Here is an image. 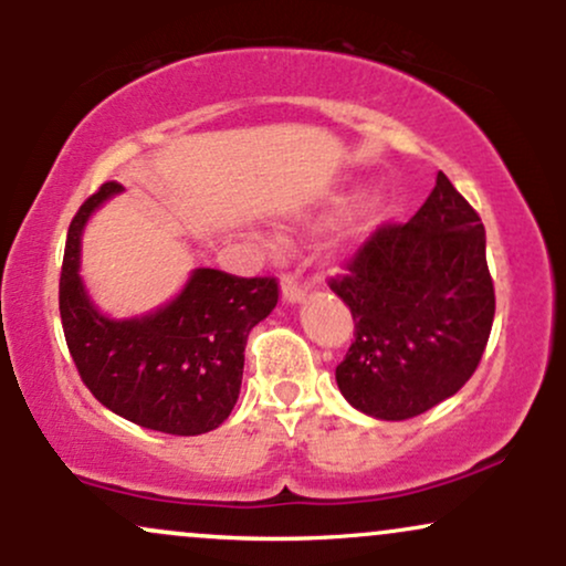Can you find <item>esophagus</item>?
<instances>
[{
    "mask_svg": "<svg viewBox=\"0 0 566 566\" xmlns=\"http://www.w3.org/2000/svg\"><path fill=\"white\" fill-rule=\"evenodd\" d=\"M303 295H305V284L303 282H297V279L290 276V274L282 279V297H284V301L301 303Z\"/></svg>",
    "mask_w": 566,
    "mask_h": 566,
    "instance_id": "34e87169",
    "label": "esophagus"
}]
</instances>
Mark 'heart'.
<instances>
[{"instance_id":"1","label":"heart","mask_w":566,"mask_h":566,"mask_svg":"<svg viewBox=\"0 0 566 566\" xmlns=\"http://www.w3.org/2000/svg\"><path fill=\"white\" fill-rule=\"evenodd\" d=\"M346 205H348L346 193H337V197H333V201H329V207H333L335 212L343 210V207H346ZM375 218H378V207H375V205H361L359 210L354 212V218L348 220V226H346V239H350V242H354V239L365 237V233H367L369 229H373Z\"/></svg>"}]
</instances>
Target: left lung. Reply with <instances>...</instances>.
Instances as JSON below:
<instances>
[{
	"mask_svg": "<svg viewBox=\"0 0 566 566\" xmlns=\"http://www.w3.org/2000/svg\"><path fill=\"white\" fill-rule=\"evenodd\" d=\"M354 316L335 369L348 405L407 420L450 399L476 373L495 319L479 212L444 172L407 223H386L329 279Z\"/></svg>",
	"mask_w": 566,
	"mask_h": 566,
	"instance_id": "8db88e82",
	"label": "left lung"
}]
</instances>
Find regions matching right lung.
Returning a JSON list of instances; mask_svg holds the SVG:
<instances>
[{
    "label": "right lung",
    "instance_id": "add662e5",
    "mask_svg": "<svg viewBox=\"0 0 566 566\" xmlns=\"http://www.w3.org/2000/svg\"><path fill=\"white\" fill-rule=\"evenodd\" d=\"M122 186L108 180L69 226L61 271V322L71 359L90 394L129 423L172 437L218 428L239 399L247 335L274 311V276L197 269L180 295L154 314L108 319L80 276L82 229Z\"/></svg>",
    "mask_w": 566,
    "mask_h": 566
}]
</instances>
